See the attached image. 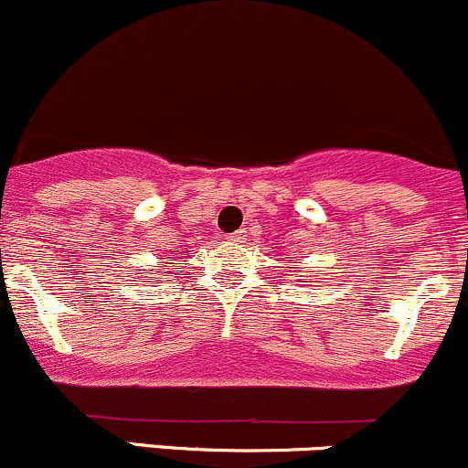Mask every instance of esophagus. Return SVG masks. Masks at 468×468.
<instances>
[{
    "mask_svg": "<svg viewBox=\"0 0 468 468\" xmlns=\"http://www.w3.org/2000/svg\"><path fill=\"white\" fill-rule=\"evenodd\" d=\"M229 240H234V243H243L245 240V229H239V232H234L229 236Z\"/></svg>",
    "mask_w": 468,
    "mask_h": 468,
    "instance_id": "esophagus-1",
    "label": "esophagus"
}]
</instances>
